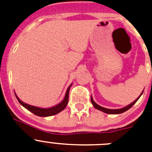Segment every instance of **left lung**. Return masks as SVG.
Here are the masks:
<instances>
[{"label": "left lung", "mask_w": 152, "mask_h": 152, "mask_svg": "<svg viewBox=\"0 0 152 152\" xmlns=\"http://www.w3.org/2000/svg\"><path fill=\"white\" fill-rule=\"evenodd\" d=\"M143 91H144V90L142 91V94L139 95V96L137 98L136 100H134L132 103H130V104H129L128 106H126V107H123V108H121V109H115V110H113V109H107V108H105V107H101V106L98 105L97 103H95L94 100H93L92 96H91V103H92L93 106L94 107V108H96V110H100V111H102V112L106 113H107V114H119V113H123L126 112V111L128 110L129 109L131 108V107H132V106H133L135 103H136L137 100H139V98H140V96H142V94H143Z\"/></svg>", "instance_id": "8db88e82"}]
</instances>
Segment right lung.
I'll list each match as a JSON object with an SVG mask.
<instances>
[{
  "instance_id": "right-lung-1",
  "label": "right lung",
  "mask_w": 152,
  "mask_h": 152,
  "mask_svg": "<svg viewBox=\"0 0 152 152\" xmlns=\"http://www.w3.org/2000/svg\"><path fill=\"white\" fill-rule=\"evenodd\" d=\"M72 84L69 86L67 89L66 94H65V96H64V99H63L61 103H59L57 105L54 106V107H50V108H41V107H34V106H31L27 104V103H24V102L21 101L20 99H19L18 96H17V94H15L16 97L18 100L19 103H20L21 105L23 107L28 110L29 111L33 113V114L36 115L38 116H42V117H46V116H53V115H56L58 114V113H60L61 111H62L65 107H66L67 104H68V95H69V91L70 88L72 87Z\"/></svg>"
}]
</instances>
